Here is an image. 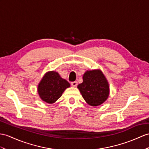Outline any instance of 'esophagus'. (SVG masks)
<instances>
[{
  "label": "esophagus",
  "mask_w": 149,
  "mask_h": 149,
  "mask_svg": "<svg viewBox=\"0 0 149 149\" xmlns=\"http://www.w3.org/2000/svg\"><path fill=\"white\" fill-rule=\"evenodd\" d=\"M71 86H72L75 87V86H77V85H78V82H77V81H73V82H71Z\"/></svg>",
  "instance_id": "1"
}]
</instances>
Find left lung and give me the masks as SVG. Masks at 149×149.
Here are the masks:
<instances>
[{
  "label": "left lung",
  "instance_id": "8db88e82",
  "mask_svg": "<svg viewBox=\"0 0 149 149\" xmlns=\"http://www.w3.org/2000/svg\"><path fill=\"white\" fill-rule=\"evenodd\" d=\"M83 83L78 88L87 104L98 106L104 103L109 95V86L100 70L86 71L83 76Z\"/></svg>",
  "mask_w": 149,
  "mask_h": 149
}]
</instances>
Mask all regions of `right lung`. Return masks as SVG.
Returning a JSON list of instances; mask_svg holds the SVG:
<instances>
[{"label": "right lung", "instance_id": "1", "mask_svg": "<svg viewBox=\"0 0 149 149\" xmlns=\"http://www.w3.org/2000/svg\"><path fill=\"white\" fill-rule=\"evenodd\" d=\"M70 86V83L61 78L57 72L49 71L39 83L38 92L42 100L48 104H53Z\"/></svg>", "mask_w": 149, "mask_h": 149}]
</instances>
